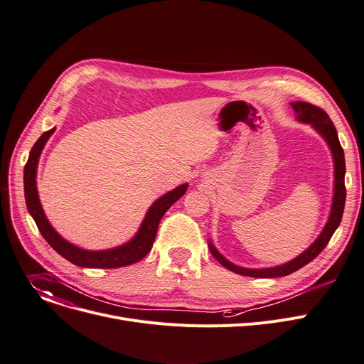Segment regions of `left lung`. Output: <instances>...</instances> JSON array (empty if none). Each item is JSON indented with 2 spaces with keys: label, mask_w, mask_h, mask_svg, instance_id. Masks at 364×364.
<instances>
[{
  "label": "left lung",
  "mask_w": 364,
  "mask_h": 364,
  "mask_svg": "<svg viewBox=\"0 0 364 364\" xmlns=\"http://www.w3.org/2000/svg\"><path fill=\"white\" fill-rule=\"evenodd\" d=\"M293 109L297 114V119L301 123L310 124L314 130H316L328 143V146L333 156V199H332V208L329 220L322 230L321 235L314 240V243L306 249L300 256L294 257L284 264L274 266V268H263V269H250V268H241L227 260L220 252L215 249V246L209 241V250L213 255V257L220 262L227 269L245 277H253V278H277V277H285L299 271L304 264L311 262L316 257L329 243L331 237L333 235L335 230L340 225L343 220V212L346 205V184H344V176H346V159H344V151L341 148V143L338 140L336 129L333 127V123L331 121L329 115L319 107L311 105L309 102H291Z\"/></svg>",
  "instance_id": "1"
}]
</instances>
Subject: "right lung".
<instances>
[{
  "label": "right lung",
  "mask_w": 364,
  "mask_h": 364,
  "mask_svg": "<svg viewBox=\"0 0 364 364\" xmlns=\"http://www.w3.org/2000/svg\"><path fill=\"white\" fill-rule=\"evenodd\" d=\"M55 132V127L45 132L38 141L33 144V148L29 154V159L24 165L23 173V183H24V199H26V206L29 213L35 220L39 232L42 237L48 241L58 255H61L64 259L71 262L76 266H82V268H101V269H112V268H121V266H127L132 263H136L146 256L156 237L158 225L162 220L164 213L176 203L187 190L188 184H181L176 187L174 190L168 191L166 195L159 198L148 210L146 216L137 231V234L129 241V243L118 246L108 250H86L80 249L75 245L68 243L64 240L46 220L43 213V209L39 202L38 188H36V168L38 161L41 156V152L45 146L48 139Z\"/></svg>",
  "instance_id": "1"
}]
</instances>
